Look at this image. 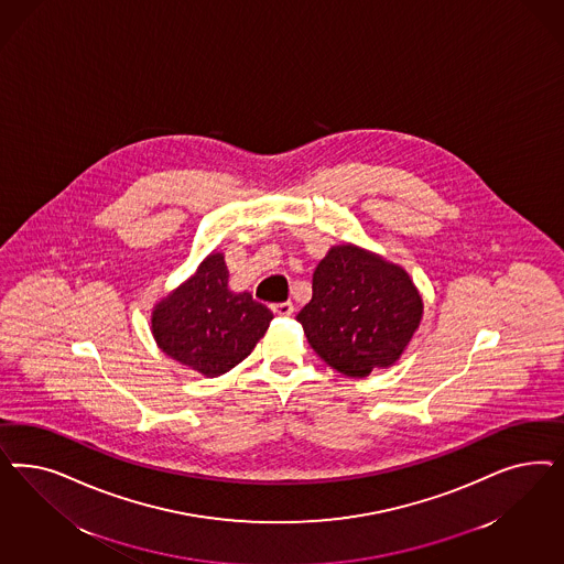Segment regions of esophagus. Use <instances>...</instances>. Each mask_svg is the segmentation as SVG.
Segmentation results:
<instances>
[{
  "label": "esophagus",
  "mask_w": 564,
  "mask_h": 564,
  "mask_svg": "<svg viewBox=\"0 0 564 564\" xmlns=\"http://www.w3.org/2000/svg\"><path fill=\"white\" fill-rule=\"evenodd\" d=\"M272 311L275 315H292L294 305L292 303H275V305H272Z\"/></svg>",
  "instance_id": "1"
}]
</instances>
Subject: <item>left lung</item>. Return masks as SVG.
I'll list each match as a JSON object with an SVG mask.
<instances>
[{
	"instance_id": "8db88e82",
	"label": "left lung",
	"mask_w": 564,
	"mask_h": 564,
	"mask_svg": "<svg viewBox=\"0 0 564 564\" xmlns=\"http://www.w3.org/2000/svg\"><path fill=\"white\" fill-rule=\"evenodd\" d=\"M423 317V299L399 263L352 242L334 245L296 315L311 348L348 378L397 364Z\"/></svg>"
}]
</instances>
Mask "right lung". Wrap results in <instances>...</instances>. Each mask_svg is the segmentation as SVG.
<instances>
[{"label": "right lung", "mask_w": 564, "mask_h": 564, "mask_svg": "<svg viewBox=\"0 0 564 564\" xmlns=\"http://www.w3.org/2000/svg\"><path fill=\"white\" fill-rule=\"evenodd\" d=\"M273 319L249 292L228 289L224 253H209L188 280L155 303L151 332L174 361L218 378L253 352Z\"/></svg>", "instance_id": "1"}]
</instances>
